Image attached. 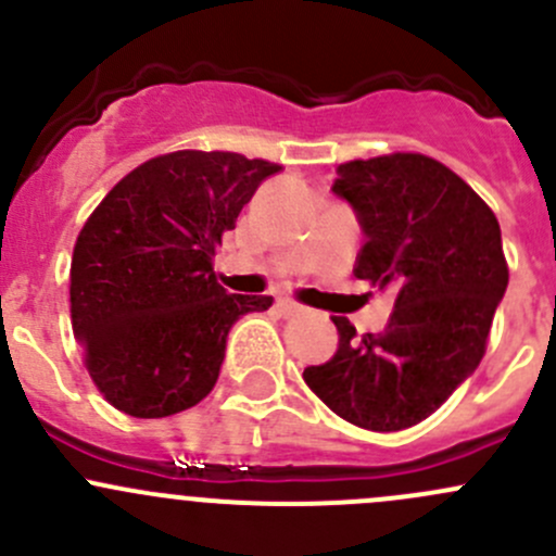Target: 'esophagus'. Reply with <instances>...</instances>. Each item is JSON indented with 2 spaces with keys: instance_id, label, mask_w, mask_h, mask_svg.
I'll use <instances>...</instances> for the list:
<instances>
[{
  "instance_id": "obj_1",
  "label": "esophagus",
  "mask_w": 556,
  "mask_h": 556,
  "mask_svg": "<svg viewBox=\"0 0 556 556\" xmlns=\"http://www.w3.org/2000/svg\"><path fill=\"white\" fill-rule=\"evenodd\" d=\"M277 309L282 317H295V314L304 312V306L295 304V301H290V299H282V301H277Z\"/></svg>"
}]
</instances>
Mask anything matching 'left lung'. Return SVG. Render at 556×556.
I'll return each instance as SVG.
<instances>
[{"label": "left lung", "mask_w": 556, "mask_h": 556, "mask_svg": "<svg viewBox=\"0 0 556 556\" xmlns=\"http://www.w3.org/2000/svg\"><path fill=\"white\" fill-rule=\"evenodd\" d=\"M333 193L357 212L366 244L355 277L395 288L382 333L330 317L339 350L304 382L357 428L392 433L428 419L486 352L508 285L501 226L479 193L422 153L346 161Z\"/></svg>", "instance_id": "left-lung-1"}]
</instances>
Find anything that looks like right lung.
I'll return each instance as SVG.
<instances>
[{
    "label": "right lung",
    "mask_w": 556,
    "mask_h": 556,
    "mask_svg": "<svg viewBox=\"0 0 556 556\" xmlns=\"http://www.w3.org/2000/svg\"><path fill=\"white\" fill-rule=\"evenodd\" d=\"M279 169L226 150H177L128 172L91 212L72 252V330L117 412L161 419L204 401L231 325L274 304L228 293L212 257Z\"/></svg>",
    "instance_id": "1"
}]
</instances>
